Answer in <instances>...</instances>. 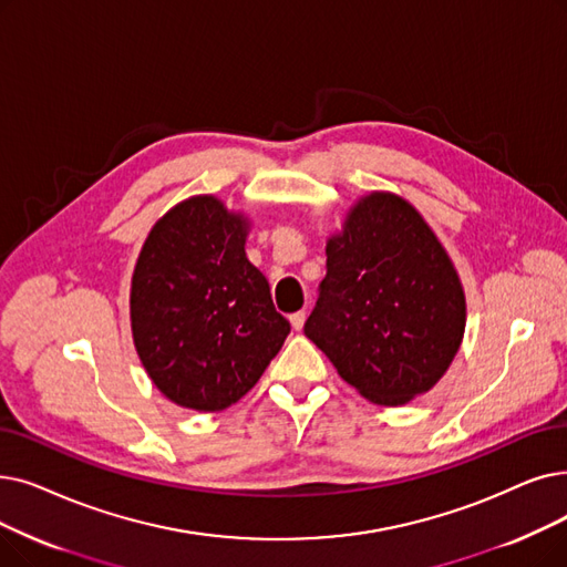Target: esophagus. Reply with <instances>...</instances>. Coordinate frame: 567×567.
<instances>
[{
  "label": "esophagus",
  "mask_w": 567,
  "mask_h": 567,
  "mask_svg": "<svg viewBox=\"0 0 567 567\" xmlns=\"http://www.w3.org/2000/svg\"><path fill=\"white\" fill-rule=\"evenodd\" d=\"M289 322H291L293 331H301V329H303V322H306V312H303V310H299V312L289 315Z\"/></svg>",
  "instance_id": "34e87169"
}]
</instances>
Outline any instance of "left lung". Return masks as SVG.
<instances>
[{
  "label": "left lung",
  "mask_w": 567,
  "mask_h": 567,
  "mask_svg": "<svg viewBox=\"0 0 567 567\" xmlns=\"http://www.w3.org/2000/svg\"><path fill=\"white\" fill-rule=\"evenodd\" d=\"M303 331L378 405H405L447 373L465 331V297L414 206L373 192L350 208L327 243V276Z\"/></svg>",
  "instance_id": "1"
}]
</instances>
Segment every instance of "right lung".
Masks as SVG:
<instances>
[{
	"label": "right lung",
	"instance_id": "1",
	"mask_svg": "<svg viewBox=\"0 0 567 567\" xmlns=\"http://www.w3.org/2000/svg\"><path fill=\"white\" fill-rule=\"evenodd\" d=\"M248 219L192 196L147 234L130 293L132 336L155 386L176 405L217 412L248 393L289 322L245 257Z\"/></svg>",
	"mask_w": 567,
	"mask_h": 567
}]
</instances>
